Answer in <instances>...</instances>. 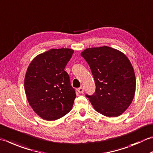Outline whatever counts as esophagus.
<instances>
[{
    "mask_svg": "<svg viewBox=\"0 0 153 153\" xmlns=\"http://www.w3.org/2000/svg\"><path fill=\"white\" fill-rule=\"evenodd\" d=\"M77 91H78L79 94H83V91H84V89H83V87H80V88L77 89Z\"/></svg>",
    "mask_w": 153,
    "mask_h": 153,
    "instance_id": "esophagus-1",
    "label": "esophagus"
}]
</instances>
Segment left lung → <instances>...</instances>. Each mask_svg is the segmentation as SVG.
<instances>
[{
	"instance_id": "8db88e82",
	"label": "left lung",
	"mask_w": 153,
	"mask_h": 153,
	"mask_svg": "<svg viewBox=\"0 0 153 153\" xmlns=\"http://www.w3.org/2000/svg\"><path fill=\"white\" fill-rule=\"evenodd\" d=\"M95 80V92L86 95L95 110L103 115H121L134 98L136 78L126 55L109 46L87 48L81 53Z\"/></svg>"
}]
</instances>
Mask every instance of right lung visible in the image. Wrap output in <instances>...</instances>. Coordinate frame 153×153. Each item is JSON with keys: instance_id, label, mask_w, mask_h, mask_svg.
<instances>
[{"instance_id": "1", "label": "right lung", "mask_w": 153, "mask_h": 153, "mask_svg": "<svg viewBox=\"0 0 153 153\" xmlns=\"http://www.w3.org/2000/svg\"><path fill=\"white\" fill-rule=\"evenodd\" d=\"M74 51L51 49L38 55L27 69L25 90L30 105L41 118L54 121L72 108L76 94L64 70Z\"/></svg>"}]
</instances>
